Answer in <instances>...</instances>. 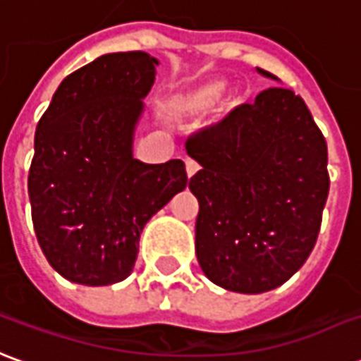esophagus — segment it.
Listing matches in <instances>:
<instances>
[{
  "label": "esophagus",
  "instance_id": "obj_1",
  "mask_svg": "<svg viewBox=\"0 0 361 361\" xmlns=\"http://www.w3.org/2000/svg\"><path fill=\"white\" fill-rule=\"evenodd\" d=\"M185 163H186V175L194 176V175H196V173H198V169H200V165H198L196 161L188 157V159H186Z\"/></svg>",
  "mask_w": 361,
  "mask_h": 361
}]
</instances>
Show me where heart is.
I'll list each match as a JSON object with an SVG mask.
<instances>
[{
	"mask_svg": "<svg viewBox=\"0 0 361 361\" xmlns=\"http://www.w3.org/2000/svg\"><path fill=\"white\" fill-rule=\"evenodd\" d=\"M226 89V83L221 79H209L204 81L200 85L188 89L183 94H178L175 101V109L180 116L192 118V116H200L204 112H208L214 104L219 101V97ZM237 106V99L235 97H227L224 103V111H233Z\"/></svg>",
	"mask_w": 361,
	"mask_h": 361,
	"instance_id": "1",
	"label": "heart"
}]
</instances>
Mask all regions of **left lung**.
<instances>
[{
	"mask_svg": "<svg viewBox=\"0 0 361 361\" xmlns=\"http://www.w3.org/2000/svg\"><path fill=\"white\" fill-rule=\"evenodd\" d=\"M186 153L202 167L188 183L202 272L237 293L288 282L315 247L329 196L326 142L303 99L267 89L190 135Z\"/></svg>",
	"mask_w": 361,
	"mask_h": 361,
	"instance_id": "1",
	"label": "left lung"
}]
</instances>
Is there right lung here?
<instances>
[{"instance_id":"obj_1","label":"right lung","mask_w":361,"mask_h":361,"mask_svg":"<svg viewBox=\"0 0 361 361\" xmlns=\"http://www.w3.org/2000/svg\"><path fill=\"white\" fill-rule=\"evenodd\" d=\"M157 58L104 54L63 79L38 122L29 198L50 267L83 286L134 270L145 224L188 183L185 163L134 157L135 126Z\"/></svg>"}]
</instances>
